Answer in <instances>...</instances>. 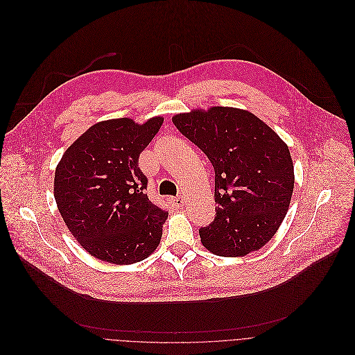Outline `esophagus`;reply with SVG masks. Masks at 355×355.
<instances>
[{
	"label": "esophagus",
	"mask_w": 355,
	"mask_h": 355,
	"mask_svg": "<svg viewBox=\"0 0 355 355\" xmlns=\"http://www.w3.org/2000/svg\"><path fill=\"white\" fill-rule=\"evenodd\" d=\"M171 201H172V205H173L175 208H180V207H183V204L186 202V200H184L183 196H178V197L172 198Z\"/></svg>",
	"instance_id": "34e87169"
}]
</instances>
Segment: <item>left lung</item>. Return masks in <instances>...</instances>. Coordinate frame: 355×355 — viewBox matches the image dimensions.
I'll use <instances>...</instances> for the list:
<instances>
[{
  "label": "left lung",
  "mask_w": 355,
  "mask_h": 355,
  "mask_svg": "<svg viewBox=\"0 0 355 355\" xmlns=\"http://www.w3.org/2000/svg\"><path fill=\"white\" fill-rule=\"evenodd\" d=\"M172 121L214 166L216 218L198 230L204 248L223 257L263 248L290 207L295 180L288 146L243 109H197Z\"/></svg>",
  "instance_id": "obj_1"
}]
</instances>
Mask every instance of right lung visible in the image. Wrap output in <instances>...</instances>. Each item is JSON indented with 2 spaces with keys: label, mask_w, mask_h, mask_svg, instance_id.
Masks as SVG:
<instances>
[{
  "label": "right lung",
  "mask_w": 355,
  "mask_h": 355,
  "mask_svg": "<svg viewBox=\"0 0 355 355\" xmlns=\"http://www.w3.org/2000/svg\"><path fill=\"white\" fill-rule=\"evenodd\" d=\"M164 117L143 124L121 117L89 127L64 153L54 198L73 236L94 257L113 264L147 259L159 245L168 211L150 201L139 154Z\"/></svg>",
  "instance_id": "add662e5"
}]
</instances>
